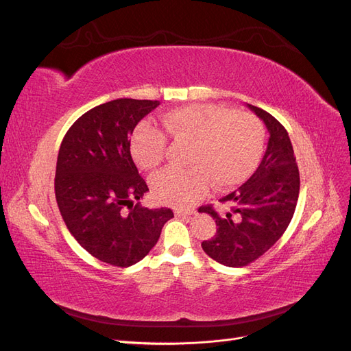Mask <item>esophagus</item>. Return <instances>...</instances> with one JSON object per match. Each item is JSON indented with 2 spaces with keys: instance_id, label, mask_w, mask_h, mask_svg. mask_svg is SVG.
<instances>
[{
  "instance_id": "obj_1",
  "label": "esophagus",
  "mask_w": 351,
  "mask_h": 351,
  "mask_svg": "<svg viewBox=\"0 0 351 351\" xmlns=\"http://www.w3.org/2000/svg\"><path fill=\"white\" fill-rule=\"evenodd\" d=\"M193 214V210L192 212H182V210H177L176 212V217H178V218H186V217H190V215H192Z\"/></svg>"
}]
</instances>
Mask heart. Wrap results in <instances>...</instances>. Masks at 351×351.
Instances as JSON below:
<instances>
[{
    "instance_id": "heart-1",
    "label": "heart",
    "mask_w": 351,
    "mask_h": 351,
    "mask_svg": "<svg viewBox=\"0 0 351 351\" xmlns=\"http://www.w3.org/2000/svg\"><path fill=\"white\" fill-rule=\"evenodd\" d=\"M162 125L176 142L192 143L187 165L168 168L151 180L156 200L176 208H190L210 186L226 190L244 182L258 167L265 146L262 123L247 112H234L212 104L176 108L164 115ZM136 164L155 169L167 152V136L151 124L136 127L130 141Z\"/></svg>"
}]
</instances>
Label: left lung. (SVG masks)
Wrapping results in <instances>:
<instances>
[{
    "instance_id": "1",
    "label": "left lung",
    "mask_w": 351,
    "mask_h": 351,
    "mask_svg": "<svg viewBox=\"0 0 351 351\" xmlns=\"http://www.w3.org/2000/svg\"><path fill=\"white\" fill-rule=\"evenodd\" d=\"M267 125L269 141L256 171L221 199L231 210L219 217L212 205L200 206L217 222V234L202 241L209 258L231 268L246 267L280 240L294 215L300 190L299 167L284 125L262 108L247 104Z\"/></svg>"
}]
</instances>
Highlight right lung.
Returning a JSON list of instances; mask_svg holds the SVG:
<instances>
[{"label":"right lung","instance_id":"right-lung-1","mask_svg":"<svg viewBox=\"0 0 351 351\" xmlns=\"http://www.w3.org/2000/svg\"><path fill=\"white\" fill-rule=\"evenodd\" d=\"M158 101L120 98L98 105L73 123L61 142L56 199L71 236L97 259L127 268L155 246L174 217L139 200L147 184L130 154V136Z\"/></svg>","mask_w":351,"mask_h":351}]
</instances>
